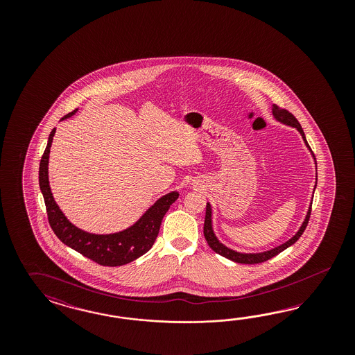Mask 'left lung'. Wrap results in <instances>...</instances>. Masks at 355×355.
<instances>
[{"mask_svg": "<svg viewBox=\"0 0 355 355\" xmlns=\"http://www.w3.org/2000/svg\"><path fill=\"white\" fill-rule=\"evenodd\" d=\"M272 114H273V117H275L276 121H279V123L286 125V126H291V128H294V129L298 130V132L301 134L302 139L304 141V144H306L307 150H310L312 159H313V162H315L316 178H315V186H313V191H312V193H315V189H316V184H318V165H316V160H315V156H313V153H312L311 148H310V146H309V143H307V139H306V135H304L303 129H302L301 123H300V122H298V119H295V117H294L291 113H289L288 110L281 109V107H277V105H272ZM312 199H313V196H311L309 209H307L306 216H304V220H303V223H302L301 226H300V229L297 230V233H295L294 236H291V239H288L286 242L281 243V245L276 246V248L267 250V251H261V252H239V251L233 250V248H227L226 245H224V243L217 238V236H216L215 229H214L212 205H211V203L208 202V203H207V208H205V241H207V243L209 245V248H212L215 252L220 254V255H221V257H224V258L232 260V261H236V263H243V264H257V263H263V261H266V260H268V259L273 258V257L279 255V252H282L284 250L291 248V245H294V243L300 239V236L303 234V232H304L306 226L309 224V220H310V215H311Z\"/></svg>", "mask_w": 355, "mask_h": 355, "instance_id": "8db88e82", "label": "left lung"}]
</instances>
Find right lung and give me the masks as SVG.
Here are the masks:
<instances>
[{
	"label": "right lung",
	"mask_w": 355,
	"mask_h": 355,
	"mask_svg": "<svg viewBox=\"0 0 355 355\" xmlns=\"http://www.w3.org/2000/svg\"><path fill=\"white\" fill-rule=\"evenodd\" d=\"M76 112L78 109L66 114L60 121L73 117ZM55 129L52 130L49 134L48 144L44 150L39 168V184L46 207L48 220L51 227L53 229L54 234L66 246L76 250L83 257L96 261L100 266L119 267L144 255L155 243L160 230L162 217L168 212L169 207L178 199V191L174 190L162 195V198H159L140 216L138 221L121 232L109 234H95L82 230L67 220V217L55 203L49 186L48 164Z\"/></svg>",
	"instance_id": "obj_1"
}]
</instances>
